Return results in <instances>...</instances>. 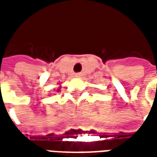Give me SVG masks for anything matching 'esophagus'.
Segmentation results:
<instances>
[{"label":"esophagus","mask_w":157,"mask_h":157,"mask_svg":"<svg viewBox=\"0 0 157 157\" xmlns=\"http://www.w3.org/2000/svg\"><path fill=\"white\" fill-rule=\"evenodd\" d=\"M80 75H81V74H80V73H76V74H75V76H76V77H79Z\"/></svg>","instance_id":"1"}]
</instances>
